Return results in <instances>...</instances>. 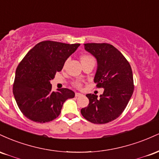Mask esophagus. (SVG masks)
Wrapping results in <instances>:
<instances>
[{"label":"esophagus","instance_id":"obj_1","mask_svg":"<svg viewBox=\"0 0 159 159\" xmlns=\"http://www.w3.org/2000/svg\"><path fill=\"white\" fill-rule=\"evenodd\" d=\"M82 94L80 93H75V97H80L81 96Z\"/></svg>","mask_w":159,"mask_h":159}]
</instances>
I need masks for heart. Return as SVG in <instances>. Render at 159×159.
Segmentation results:
<instances>
[{
  "label": "heart",
  "mask_w": 159,
  "mask_h": 159,
  "mask_svg": "<svg viewBox=\"0 0 159 159\" xmlns=\"http://www.w3.org/2000/svg\"><path fill=\"white\" fill-rule=\"evenodd\" d=\"M81 63H87V62H90V61H93L95 62V60L93 58V57L90 55V54H83V55L81 56ZM73 85L75 87H78V88H80L81 87V82L80 81H75L73 83Z\"/></svg>",
  "instance_id": "heart-1"
}]
</instances>
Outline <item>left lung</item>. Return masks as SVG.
<instances>
[{
	"label": "left lung",
	"instance_id": "left-lung-1",
	"mask_svg": "<svg viewBox=\"0 0 159 159\" xmlns=\"http://www.w3.org/2000/svg\"><path fill=\"white\" fill-rule=\"evenodd\" d=\"M86 51L97 60L94 82L104 88L100 98L87 94L88 106L81 113L86 120L96 124H105L116 120L126 107L134 91L131 66L119 50L108 43H86Z\"/></svg>",
	"mask_w": 159,
	"mask_h": 159
}]
</instances>
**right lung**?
Masks as SVG:
<instances>
[{
	"label": "right lung",
	"instance_id": "obj_1",
	"mask_svg": "<svg viewBox=\"0 0 159 159\" xmlns=\"http://www.w3.org/2000/svg\"><path fill=\"white\" fill-rule=\"evenodd\" d=\"M79 45L40 42L20 62L12 91L20 111L29 120L39 123L52 121L61 114L66 100L75 97L69 89L53 91L50 81Z\"/></svg>",
	"mask_w": 159,
	"mask_h": 159
}]
</instances>
